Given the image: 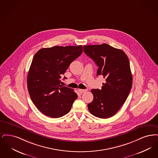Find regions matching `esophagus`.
<instances>
[{"instance_id":"1","label":"esophagus","mask_w":158,"mask_h":158,"mask_svg":"<svg viewBox=\"0 0 158 158\" xmlns=\"http://www.w3.org/2000/svg\"><path fill=\"white\" fill-rule=\"evenodd\" d=\"M78 91H79V92H80L81 94H82V93H84L86 92V91H87V89H78Z\"/></svg>"}]
</instances>
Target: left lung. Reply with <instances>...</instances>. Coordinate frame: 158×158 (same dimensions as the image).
I'll return each instance as SVG.
<instances>
[{"mask_svg":"<svg viewBox=\"0 0 158 158\" xmlns=\"http://www.w3.org/2000/svg\"><path fill=\"white\" fill-rule=\"evenodd\" d=\"M83 48L85 54L98 67L97 76H103L106 80L102 89H91L94 98L88 109L94 116L111 117L126 102L132 87L129 58L122 49L106 44L84 45Z\"/></svg>","mask_w":158,"mask_h":158,"instance_id":"obj_1","label":"left lung"}]
</instances>
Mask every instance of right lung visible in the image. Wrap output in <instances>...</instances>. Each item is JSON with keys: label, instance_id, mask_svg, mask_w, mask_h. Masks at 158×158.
<instances>
[{"label": "right lung", "instance_id": "1", "mask_svg": "<svg viewBox=\"0 0 158 158\" xmlns=\"http://www.w3.org/2000/svg\"><path fill=\"white\" fill-rule=\"evenodd\" d=\"M82 52V45L55 46L42 48L34 55L27 74V89L32 102L45 115L58 118L71 110L78 96L60 85V78Z\"/></svg>", "mask_w": 158, "mask_h": 158}]
</instances>
